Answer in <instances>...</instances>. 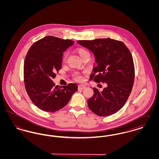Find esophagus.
<instances>
[{
    "label": "esophagus",
    "instance_id": "34e87169",
    "mask_svg": "<svg viewBox=\"0 0 159 159\" xmlns=\"http://www.w3.org/2000/svg\"><path fill=\"white\" fill-rule=\"evenodd\" d=\"M78 88H79V89H83L86 88V86L84 84H80V85H79Z\"/></svg>",
    "mask_w": 159,
    "mask_h": 159
}]
</instances>
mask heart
<instances>
[{"mask_svg": "<svg viewBox=\"0 0 159 159\" xmlns=\"http://www.w3.org/2000/svg\"><path fill=\"white\" fill-rule=\"evenodd\" d=\"M76 51L82 59H83L84 57H85L87 55H89V52L86 49H84L83 48H78V49H77ZM66 58H67V54H65L63 57V61H65L66 60ZM73 76H74V78L75 79V80H76L77 81H82L83 79V77L81 75V74H80L79 73H75L73 75Z\"/></svg>", "mask_w": 159, "mask_h": 159, "instance_id": "b5f03b06", "label": "heart"}]
</instances>
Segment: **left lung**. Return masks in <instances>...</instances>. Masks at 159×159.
<instances>
[{
    "instance_id": "left-lung-1",
    "label": "left lung",
    "mask_w": 159,
    "mask_h": 159,
    "mask_svg": "<svg viewBox=\"0 0 159 159\" xmlns=\"http://www.w3.org/2000/svg\"><path fill=\"white\" fill-rule=\"evenodd\" d=\"M90 50L97 64L90 79L106 83L102 91L93 88V95L88 101L89 109L99 116H108L120 110L127 101L134 82L132 56L121 41L110 38L78 40Z\"/></svg>"
}]
</instances>
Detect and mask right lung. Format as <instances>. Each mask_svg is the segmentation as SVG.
<instances>
[{
  "mask_svg": "<svg viewBox=\"0 0 159 159\" xmlns=\"http://www.w3.org/2000/svg\"><path fill=\"white\" fill-rule=\"evenodd\" d=\"M74 42L48 36L34 43L24 64L25 90L33 103L46 112H55L68 104L78 89L75 83L55 85L52 81L61 68L63 52Z\"/></svg>",
  "mask_w": 159,
  "mask_h": 159,
  "instance_id": "right-lung-1",
  "label": "right lung"
}]
</instances>
